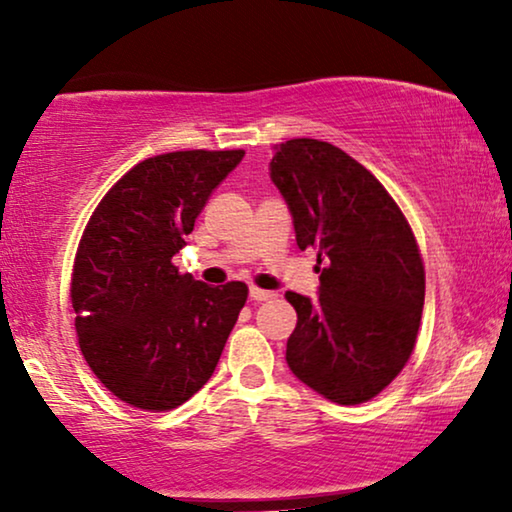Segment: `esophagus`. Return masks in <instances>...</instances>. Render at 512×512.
Wrapping results in <instances>:
<instances>
[{
    "mask_svg": "<svg viewBox=\"0 0 512 512\" xmlns=\"http://www.w3.org/2000/svg\"><path fill=\"white\" fill-rule=\"evenodd\" d=\"M249 298L256 300V303H261V300H270L275 298V293L272 291H265V289H258V286H251L249 289Z\"/></svg>",
    "mask_w": 512,
    "mask_h": 512,
    "instance_id": "34e87169",
    "label": "esophagus"
}]
</instances>
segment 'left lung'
<instances>
[{
    "mask_svg": "<svg viewBox=\"0 0 512 512\" xmlns=\"http://www.w3.org/2000/svg\"><path fill=\"white\" fill-rule=\"evenodd\" d=\"M270 177L291 209L298 247L319 249V300L286 291L298 314L286 363L328 401L366 403L415 349L424 307L415 233L387 188L328 142L289 139Z\"/></svg>",
    "mask_w": 512,
    "mask_h": 512,
    "instance_id": "8db88e82",
    "label": "left lung"
}]
</instances>
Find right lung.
<instances>
[{
  "label": "right lung",
  "instance_id": "1",
  "mask_svg": "<svg viewBox=\"0 0 512 512\" xmlns=\"http://www.w3.org/2000/svg\"><path fill=\"white\" fill-rule=\"evenodd\" d=\"M242 156L195 149L146 158L86 223L69 286L76 338L97 380L123 403L177 408L221 359L247 284H202L181 275L172 256Z\"/></svg>",
  "mask_w": 512,
  "mask_h": 512
}]
</instances>
